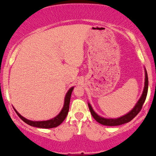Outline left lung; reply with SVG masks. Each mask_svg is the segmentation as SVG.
I'll use <instances>...</instances> for the list:
<instances>
[{
  "label": "left lung",
  "mask_w": 156,
  "mask_h": 156,
  "mask_svg": "<svg viewBox=\"0 0 156 156\" xmlns=\"http://www.w3.org/2000/svg\"><path fill=\"white\" fill-rule=\"evenodd\" d=\"M148 84H149V80H148L147 72V71L145 70V83L143 93H142L141 98L138 100V102H137L136 106L134 107L133 109H132L130 112L128 113L127 114L118 118H114V119H107V118H104L100 117V116L98 115L97 113L94 112V109H92L91 105L88 103L89 110H90V112L92 116H93L94 119L96 120L98 122H99L100 124H101V125H103L105 126H118L130 122L132 119H133V118L138 114V113L140 112L142 109V105H143L147 98L148 91Z\"/></svg>",
  "instance_id": "1"
}]
</instances>
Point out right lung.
<instances>
[{"label":"right lung","mask_w":156,"mask_h":156,"mask_svg":"<svg viewBox=\"0 0 156 156\" xmlns=\"http://www.w3.org/2000/svg\"><path fill=\"white\" fill-rule=\"evenodd\" d=\"M73 89V87L69 89L67 94H66L65 98L64 106H63L61 112H60V113L57 116H56V117L54 118H52L51 120H45V121H31V120L26 119V118L24 117H23V116L21 115L20 113L14 109H14L15 110L16 113H17V115L19 116L20 119L23 121H24L25 123H27L29 125L35 126V127L43 128V129H50V128L56 127V126L60 125V124L64 121L65 118L67 117V115L68 114L69 109L71 95H72Z\"/></svg>","instance_id":"right-lung-1"}]
</instances>
